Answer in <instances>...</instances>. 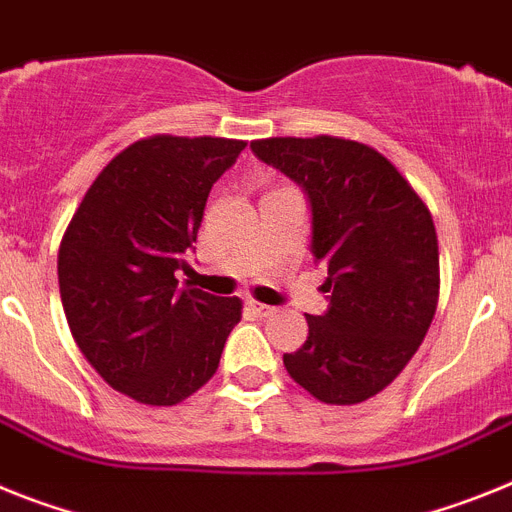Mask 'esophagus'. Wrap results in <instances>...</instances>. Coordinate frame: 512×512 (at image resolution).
Masks as SVG:
<instances>
[{
    "mask_svg": "<svg viewBox=\"0 0 512 512\" xmlns=\"http://www.w3.org/2000/svg\"><path fill=\"white\" fill-rule=\"evenodd\" d=\"M247 304H250V309L255 311V314H260V317H270V314H273L275 311V306H268V304H260V301H247Z\"/></svg>",
    "mask_w": 512,
    "mask_h": 512,
    "instance_id": "34e87169",
    "label": "esophagus"
}]
</instances>
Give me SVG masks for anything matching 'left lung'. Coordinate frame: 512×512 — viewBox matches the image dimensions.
<instances>
[{
	"mask_svg": "<svg viewBox=\"0 0 512 512\" xmlns=\"http://www.w3.org/2000/svg\"><path fill=\"white\" fill-rule=\"evenodd\" d=\"M250 149L291 177L311 211V255L327 265V311L283 355L311 397L358 404L410 363L438 304V237L420 195L379 151L358 141L262 139Z\"/></svg>",
	"mask_w": 512,
	"mask_h": 512,
	"instance_id": "1",
	"label": "left lung"
}]
</instances>
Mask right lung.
<instances>
[{
	"mask_svg": "<svg viewBox=\"0 0 512 512\" xmlns=\"http://www.w3.org/2000/svg\"><path fill=\"white\" fill-rule=\"evenodd\" d=\"M244 141L151 136L97 175L59 250L66 322L115 391L170 407L219 368L242 301L182 286L213 182Z\"/></svg>",
	"mask_w": 512,
	"mask_h": 512,
	"instance_id": "obj_1",
	"label": "right lung"
}]
</instances>
